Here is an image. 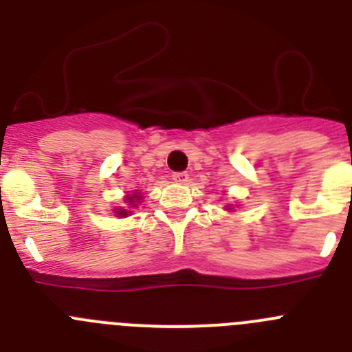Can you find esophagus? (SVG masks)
<instances>
[{"label":"esophagus","mask_w":352,"mask_h":352,"mask_svg":"<svg viewBox=\"0 0 352 352\" xmlns=\"http://www.w3.org/2000/svg\"><path fill=\"white\" fill-rule=\"evenodd\" d=\"M173 179L176 183H182V185H185V183L188 182V174H186V173H174Z\"/></svg>","instance_id":"obj_1"}]
</instances>
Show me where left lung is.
<instances>
[{"label":"left lung","instance_id":"obj_1","mask_svg":"<svg viewBox=\"0 0 352 352\" xmlns=\"http://www.w3.org/2000/svg\"><path fill=\"white\" fill-rule=\"evenodd\" d=\"M226 211H232V204H226Z\"/></svg>","mask_w":352,"mask_h":352}]
</instances>
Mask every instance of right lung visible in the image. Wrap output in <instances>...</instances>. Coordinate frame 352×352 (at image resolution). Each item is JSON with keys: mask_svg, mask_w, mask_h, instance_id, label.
<instances>
[{"mask_svg": "<svg viewBox=\"0 0 352 352\" xmlns=\"http://www.w3.org/2000/svg\"><path fill=\"white\" fill-rule=\"evenodd\" d=\"M125 203L129 208H114V214L116 217H120V219H125V217H129V214H132V211H130V208H138L139 203H142V194L139 190H133L132 194H126L125 195Z\"/></svg>", "mask_w": 352, "mask_h": 352, "instance_id": "add662e5", "label": "right lung"}]
</instances>
